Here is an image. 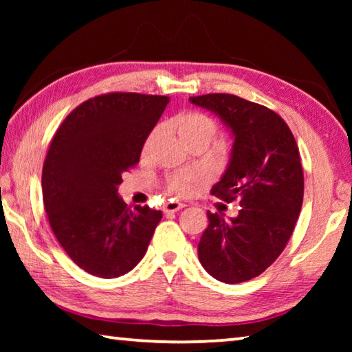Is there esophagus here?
<instances>
[{"mask_svg": "<svg viewBox=\"0 0 352 352\" xmlns=\"http://www.w3.org/2000/svg\"><path fill=\"white\" fill-rule=\"evenodd\" d=\"M182 208H184V204H182V201H168V204L164 205V208H163V211L166 212V214H169V212H177L178 210H182Z\"/></svg>", "mask_w": 352, "mask_h": 352, "instance_id": "34e87169", "label": "esophagus"}]
</instances>
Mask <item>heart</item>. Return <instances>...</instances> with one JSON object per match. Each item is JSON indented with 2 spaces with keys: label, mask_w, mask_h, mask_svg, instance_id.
<instances>
[{
  "label": "heart",
  "mask_w": 352,
  "mask_h": 352,
  "mask_svg": "<svg viewBox=\"0 0 352 352\" xmlns=\"http://www.w3.org/2000/svg\"><path fill=\"white\" fill-rule=\"evenodd\" d=\"M169 127L174 130V132L178 135L184 144L189 146L192 142H208L211 144L212 140L216 138L217 135V124L214 122V119L210 118L205 113L201 111H182L175 115L174 118H170L169 121ZM157 130L151 132V135L147 136L144 141V152H147L151 146L153 144L155 138H157ZM195 180L192 177H175L169 180L168 183V189L170 192H174L177 195H189L192 192Z\"/></svg>",
  "instance_id": "1"
}]
</instances>
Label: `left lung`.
<instances>
[{"mask_svg":"<svg viewBox=\"0 0 352 352\" xmlns=\"http://www.w3.org/2000/svg\"><path fill=\"white\" fill-rule=\"evenodd\" d=\"M222 119L234 136L225 174L214 197L239 199L236 217L208 211L210 225L199 242V259L212 278L226 284L248 281L276 261L300 216L305 175L300 151L284 119L264 105L234 94L189 98Z\"/></svg>","mask_w":352,"mask_h":352,"instance_id":"8db88e82","label":"left lung"}]
</instances>
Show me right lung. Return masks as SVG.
Masks as SVG:
<instances>
[{"instance_id": "add662e5", "label": "right lung", "mask_w": 352, "mask_h": 352, "mask_svg": "<svg viewBox=\"0 0 352 352\" xmlns=\"http://www.w3.org/2000/svg\"><path fill=\"white\" fill-rule=\"evenodd\" d=\"M168 96L107 93L65 118L46 153L41 189L52 233L74 264L90 275H126L146 254L163 217L133 210L118 195L122 174L135 168Z\"/></svg>"}]
</instances>
